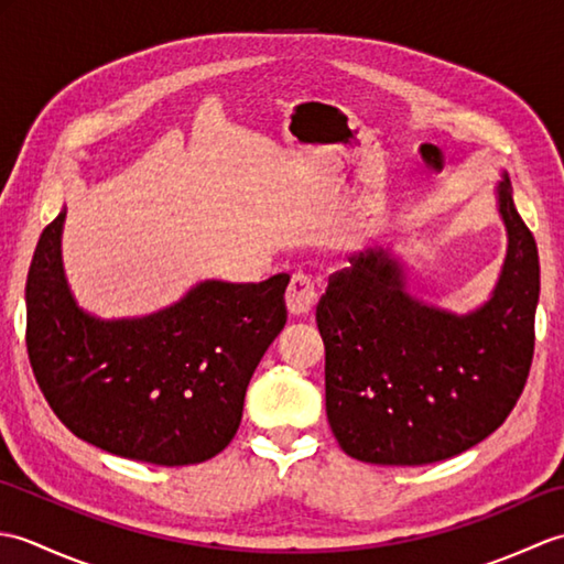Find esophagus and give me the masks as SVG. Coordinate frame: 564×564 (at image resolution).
Listing matches in <instances>:
<instances>
[{
    "mask_svg": "<svg viewBox=\"0 0 564 564\" xmlns=\"http://www.w3.org/2000/svg\"><path fill=\"white\" fill-rule=\"evenodd\" d=\"M317 303V289L313 275L303 271H295L285 291V305H289L291 315H307Z\"/></svg>",
    "mask_w": 564,
    "mask_h": 564,
    "instance_id": "34e87169",
    "label": "esophagus"
}]
</instances>
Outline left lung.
Here are the masks:
<instances>
[{
  "label": "left lung",
  "instance_id": "8db88e82",
  "mask_svg": "<svg viewBox=\"0 0 564 564\" xmlns=\"http://www.w3.org/2000/svg\"><path fill=\"white\" fill-rule=\"evenodd\" d=\"M507 259L492 297L467 315L416 301L402 263L368 249L329 275L317 303L332 434L376 465L453 458L497 431L519 402L535 344L538 247L501 174Z\"/></svg>",
  "mask_w": 564,
  "mask_h": 564
}]
</instances>
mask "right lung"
Wrapping results in <instances>:
<instances>
[{"mask_svg": "<svg viewBox=\"0 0 564 564\" xmlns=\"http://www.w3.org/2000/svg\"><path fill=\"white\" fill-rule=\"evenodd\" d=\"M63 223L65 208L43 230L26 281L29 358L51 410L77 438L121 458L172 467L218 455L289 317L291 275L203 281L160 313L99 319L67 289Z\"/></svg>", "mask_w": 564, "mask_h": 564, "instance_id": "1", "label": "right lung"}]
</instances>
